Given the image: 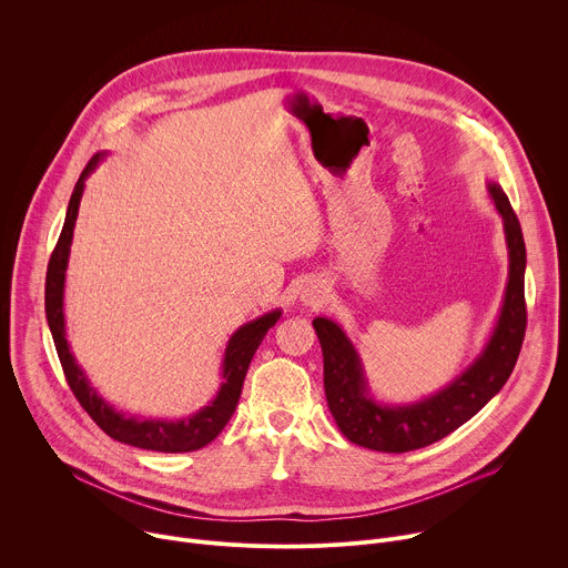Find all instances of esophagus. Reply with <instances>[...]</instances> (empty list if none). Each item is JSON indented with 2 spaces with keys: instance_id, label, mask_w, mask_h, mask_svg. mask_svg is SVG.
<instances>
[{
  "instance_id": "1",
  "label": "esophagus",
  "mask_w": 568,
  "mask_h": 568,
  "mask_svg": "<svg viewBox=\"0 0 568 568\" xmlns=\"http://www.w3.org/2000/svg\"><path fill=\"white\" fill-rule=\"evenodd\" d=\"M301 305L303 307H310V310H318L328 303V290L323 283H316V281H310L303 290H301Z\"/></svg>"
}]
</instances>
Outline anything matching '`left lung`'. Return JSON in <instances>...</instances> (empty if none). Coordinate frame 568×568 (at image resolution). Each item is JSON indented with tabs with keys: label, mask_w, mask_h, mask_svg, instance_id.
Returning a JSON list of instances; mask_svg holds the SVG:
<instances>
[{
	"label": "left lung",
	"mask_w": 568,
	"mask_h": 568,
	"mask_svg": "<svg viewBox=\"0 0 568 568\" xmlns=\"http://www.w3.org/2000/svg\"><path fill=\"white\" fill-rule=\"evenodd\" d=\"M485 189L504 220L508 283L488 342L445 386L414 402H384L373 393L359 351L339 323L326 316L312 321L323 353L328 409L351 443L386 454L427 447L474 418L508 382L526 335V245L504 189L497 182H485Z\"/></svg>",
	"instance_id": "left-lung-1"
}]
</instances>
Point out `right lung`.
I'll return each mask as SVG.
<instances>
[{"label":"right lung","mask_w":568,"mask_h":568,"mask_svg":"<svg viewBox=\"0 0 568 568\" xmlns=\"http://www.w3.org/2000/svg\"><path fill=\"white\" fill-rule=\"evenodd\" d=\"M110 152H99L90 159L85 171L80 173L69 206L64 215V226L58 237V245L51 254L49 270H47V285H44V310H47V323L49 331L64 371V377L83 404V409L92 416V420L114 440L150 449V452H166V454H182V452H195L209 445L231 420L237 399L242 393V384H245L247 368L254 359V353L258 351L261 342L265 339L267 331L281 318L283 310H272L267 314H261L254 321H247L245 326H240L226 342L222 366H220V386L206 407L197 409L195 414L169 420V418H143L134 414L119 412L114 404H110L97 386H92L88 373L83 371L71 353V346L67 342V323H64V281H67V265L71 254V240H73V226L78 217V206L85 193L88 178L99 169L101 161Z\"/></svg>","instance_id":"obj_1"}]
</instances>
